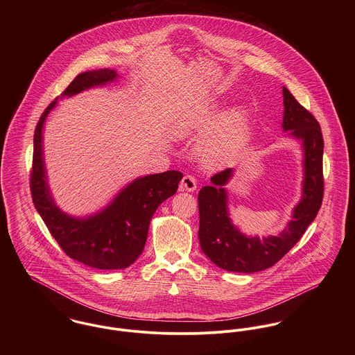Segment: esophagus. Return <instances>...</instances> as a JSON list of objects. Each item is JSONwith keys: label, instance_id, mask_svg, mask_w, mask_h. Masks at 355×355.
Returning <instances> with one entry per match:
<instances>
[{"label": "esophagus", "instance_id": "esophagus-1", "mask_svg": "<svg viewBox=\"0 0 355 355\" xmlns=\"http://www.w3.org/2000/svg\"><path fill=\"white\" fill-rule=\"evenodd\" d=\"M180 189L183 191H194L197 189V179L191 175H186L183 179H182V183H180Z\"/></svg>", "mask_w": 355, "mask_h": 355}]
</instances>
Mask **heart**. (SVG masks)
Here are the masks:
<instances>
[{"label":"heart","mask_w":355,"mask_h":355,"mask_svg":"<svg viewBox=\"0 0 355 355\" xmlns=\"http://www.w3.org/2000/svg\"><path fill=\"white\" fill-rule=\"evenodd\" d=\"M214 106L209 105L193 120L191 128H202L211 123ZM250 131L249 112L243 106H234L216 119L198 142V155L205 164L216 165L238 152L246 142Z\"/></svg>","instance_id":"b5f03b06"}]
</instances>
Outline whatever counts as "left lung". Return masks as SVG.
<instances>
[{"mask_svg":"<svg viewBox=\"0 0 355 355\" xmlns=\"http://www.w3.org/2000/svg\"><path fill=\"white\" fill-rule=\"evenodd\" d=\"M283 131L302 146V197L293 209L291 220L279 235L252 236L243 234L230 217L225 186L234 176V168L211 176L210 186L198 194V238L206 257L218 268L238 273H254L273 266L302 238L315 218L322 202V153L324 141L314 116L283 87Z\"/></svg>","mask_w":355,"mask_h":355,"instance_id":"8db88e82","label":"left lung"}]
</instances>
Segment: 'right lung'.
Wrapping results in <instances>:
<instances>
[{"label": "right lung", "instance_id": "obj_1", "mask_svg": "<svg viewBox=\"0 0 355 355\" xmlns=\"http://www.w3.org/2000/svg\"><path fill=\"white\" fill-rule=\"evenodd\" d=\"M117 72L109 68L79 73L60 100L114 82ZM58 97L42 113L34 134L30 187L33 202L51 236L71 258L96 269H124L145 249L148 231L157 207L178 191L183 173L166 171L137 178L123 187L97 213L75 217L62 211L51 196L44 157V128Z\"/></svg>", "mask_w": 355, "mask_h": 355}]
</instances>
